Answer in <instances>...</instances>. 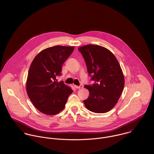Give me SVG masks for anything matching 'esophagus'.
Returning <instances> with one entry per match:
<instances>
[{"instance_id":"esophagus-1","label":"esophagus","mask_w":154,"mask_h":154,"mask_svg":"<svg viewBox=\"0 0 154 154\" xmlns=\"http://www.w3.org/2000/svg\"><path fill=\"white\" fill-rule=\"evenodd\" d=\"M75 87L76 88V89H81V88H83V85H80L79 86L75 85Z\"/></svg>"}]
</instances>
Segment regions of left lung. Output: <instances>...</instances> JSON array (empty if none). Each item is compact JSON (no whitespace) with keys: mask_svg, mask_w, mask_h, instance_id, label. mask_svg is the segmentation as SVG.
Listing matches in <instances>:
<instances>
[{"mask_svg":"<svg viewBox=\"0 0 154 154\" xmlns=\"http://www.w3.org/2000/svg\"><path fill=\"white\" fill-rule=\"evenodd\" d=\"M82 54L92 85H85L89 95L84 101L88 110L104 113L117 103L125 86V78L117 59L107 48L88 44L78 48Z\"/></svg>","mask_w":154,"mask_h":154,"instance_id":"1","label":"left lung"}]
</instances>
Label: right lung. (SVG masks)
Listing matches in <instances>:
<instances>
[{
    "mask_svg": "<svg viewBox=\"0 0 154 154\" xmlns=\"http://www.w3.org/2000/svg\"><path fill=\"white\" fill-rule=\"evenodd\" d=\"M74 47L56 45L42 50L34 59L28 71L26 89L37 109L47 115L63 110L73 90L63 81L58 82L62 67Z\"/></svg>",
    "mask_w": 154,
    "mask_h": 154,
    "instance_id": "obj_1",
    "label": "right lung"
}]
</instances>
